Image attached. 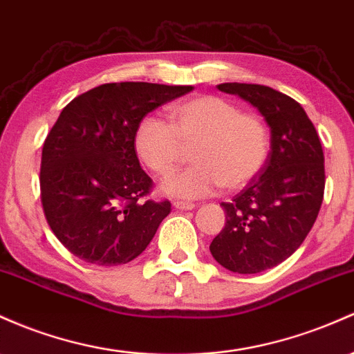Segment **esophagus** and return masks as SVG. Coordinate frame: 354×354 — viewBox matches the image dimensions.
<instances>
[{"label":"esophagus","instance_id":"esophagus-1","mask_svg":"<svg viewBox=\"0 0 354 354\" xmlns=\"http://www.w3.org/2000/svg\"><path fill=\"white\" fill-rule=\"evenodd\" d=\"M173 207L176 209H185V212H188V209L195 208V203H188V201H174Z\"/></svg>","mask_w":354,"mask_h":354}]
</instances>
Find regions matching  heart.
<instances>
[{"label": "heart", "mask_w": 354, "mask_h": 354, "mask_svg": "<svg viewBox=\"0 0 354 354\" xmlns=\"http://www.w3.org/2000/svg\"><path fill=\"white\" fill-rule=\"evenodd\" d=\"M169 124L145 118L134 133L138 158L156 174H168L183 159V146L195 145L193 165L169 174L161 189L195 200L225 186L239 189L259 176L270 153L266 122L243 114L223 97L198 95L168 109Z\"/></svg>", "instance_id": "obj_1"}]
</instances>
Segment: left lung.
Segmentation results:
<instances>
[{
	"instance_id": "left-lung-1",
	"label": "left lung",
	"mask_w": 354,
	"mask_h": 354,
	"mask_svg": "<svg viewBox=\"0 0 354 354\" xmlns=\"http://www.w3.org/2000/svg\"><path fill=\"white\" fill-rule=\"evenodd\" d=\"M218 91L252 104L270 127L266 166L225 209V227L209 243L213 259L236 274L284 262L313 228L324 196V154L299 102L266 85L228 82Z\"/></svg>"
}]
</instances>
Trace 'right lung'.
<instances>
[{
	"label": "right lung",
	"mask_w": 354,
	"mask_h": 354,
	"mask_svg": "<svg viewBox=\"0 0 354 354\" xmlns=\"http://www.w3.org/2000/svg\"><path fill=\"white\" fill-rule=\"evenodd\" d=\"M192 85L104 84L64 107L41 151V203L50 228L75 257L120 266L141 255L169 201L151 189L134 151L138 124Z\"/></svg>",
	"instance_id": "add662e5"
}]
</instances>
